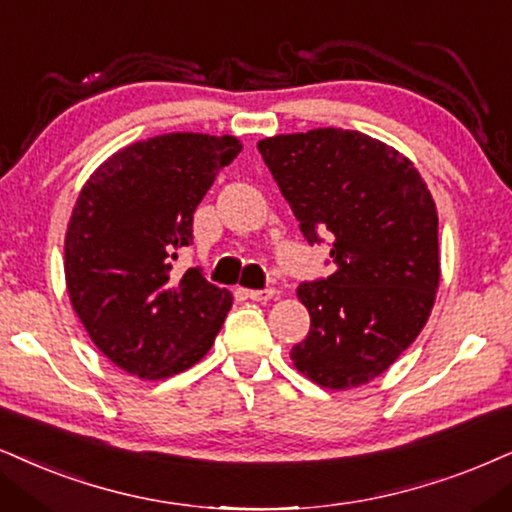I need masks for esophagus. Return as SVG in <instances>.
<instances>
[{
	"label": "esophagus",
	"instance_id": "esophagus-1",
	"mask_svg": "<svg viewBox=\"0 0 512 512\" xmlns=\"http://www.w3.org/2000/svg\"><path fill=\"white\" fill-rule=\"evenodd\" d=\"M245 295H248L250 300H255V302H267V300H271V297L276 295V290H274V288H262V290H245Z\"/></svg>",
	"mask_w": 512,
	"mask_h": 512
}]
</instances>
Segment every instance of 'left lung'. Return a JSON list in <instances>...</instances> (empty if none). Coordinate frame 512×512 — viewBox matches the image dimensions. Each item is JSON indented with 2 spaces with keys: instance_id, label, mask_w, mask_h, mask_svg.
<instances>
[{
  "instance_id": "1",
  "label": "left lung",
  "mask_w": 512,
  "mask_h": 512,
  "mask_svg": "<svg viewBox=\"0 0 512 512\" xmlns=\"http://www.w3.org/2000/svg\"><path fill=\"white\" fill-rule=\"evenodd\" d=\"M257 148L307 243L331 241L333 274L297 288L312 326L290 359L328 390L364 385L428 323L439 286L435 200L409 158L352 129L278 134Z\"/></svg>"
}]
</instances>
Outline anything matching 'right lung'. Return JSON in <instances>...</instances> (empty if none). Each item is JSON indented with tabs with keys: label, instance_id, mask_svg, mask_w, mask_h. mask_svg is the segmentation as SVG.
I'll return each mask as SVG.
<instances>
[{
	"label": "right lung",
	"instance_id": "obj_1",
	"mask_svg": "<svg viewBox=\"0 0 512 512\" xmlns=\"http://www.w3.org/2000/svg\"><path fill=\"white\" fill-rule=\"evenodd\" d=\"M236 137L174 132L122 148L82 186L66 234V286L96 347L122 371L170 378L208 354L229 314V290L203 269L172 274L193 243V212Z\"/></svg>",
	"mask_w": 512,
	"mask_h": 512
}]
</instances>
